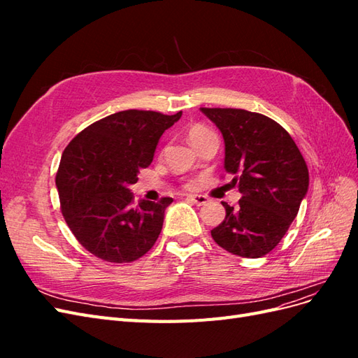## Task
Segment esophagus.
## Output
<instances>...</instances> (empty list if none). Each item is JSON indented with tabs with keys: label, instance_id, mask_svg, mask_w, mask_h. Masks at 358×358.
<instances>
[{
	"label": "esophagus",
	"instance_id": "1",
	"mask_svg": "<svg viewBox=\"0 0 358 358\" xmlns=\"http://www.w3.org/2000/svg\"><path fill=\"white\" fill-rule=\"evenodd\" d=\"M187 199L189 201H192L194 204H197V206H203V204H206V203L209 201V199L206 197V196H197V194H196V196H188Z\"/></svg>",
	"mask_w": 358,
	"mask_h": 358
}]
</instances>
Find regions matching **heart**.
Here are the masks:
<instances>
[{
    "label": "heart",
    "mask_w": 358,
    "mask_h": 358,
    "mask_svg": "<svg viewBox=\"0 0 358 358\" xmlns=\"http://www.w3.org/2000/svg\"><path fill=\"white\" fill-rule=\"evenodd\" d=\"M210 131L206 127H203V125H200V124H196V125H191L189 127V129H188V138H189V142H191V145H194V143H197L199 140L203 137V136H206V134H209Z\"/></svg>",
    "instance_id": "obj_1"
}]
</instances>
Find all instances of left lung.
Returning <instances> with one entry per match:
<instances>
[{"label":"left lung","instance_id":"left-lung-1","mask_svg":"<svg viewBox=\"0 0 358 358\" xmlns=\"http://www.w3.org/2000/svg\"><path fill=\"white\" fill-rule=\"evenodd\" d=\"M220 128L224 169L242 199L225 201V220L210 231L225 251L245 258L268 254L288 231L309 187V171L297 145L273 119L243 109H200Z\"/></svg>","mask_w":358,"mask_h":358}]
</instances>
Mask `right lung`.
<instances>
[{"mask_svg":"<svg viewBox=\"0 0 358 358\" xmlns=\"http://www.w3.org/2000/svg\"><path fill=\"white\" fill-rule=\"evenodd\" d=\"M182 112L124 110L86 127L64 149L57 173L61 210L79 243L109 263H131L157 242L173 201L134 203L129 185L150 166L158 140Z\"/></svg>","mask_w":358,"mask_h":358,"instance_id":"obj_1","label":"right lung"}]
</instances>
